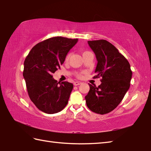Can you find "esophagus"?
<instances>
[{"label":"esophagus","mask_w":151,"mask_h":151,"mask_svg":"<svg viewBox=\"0 0 151 151\" xmlns=\"http://www.w3.org/2000/svg\"><path fill=\"white\" fill-rule=\"evenodd\" d=\"M82 84V82H75L73 83V84H74V86H78V85H80V84Z\"/></svg>","instance_id":"esophagus-1"}]
</instances>
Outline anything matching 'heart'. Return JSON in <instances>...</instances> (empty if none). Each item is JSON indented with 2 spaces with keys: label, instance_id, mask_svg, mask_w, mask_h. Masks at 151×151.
<instances>
[{
  "label": "heart",
  "instance_id": "heart-1",
  "mask_svg": "<svg viewBox=\"0 0 151 151\" xmlns=\"http://www.w3.org/2000/svg\"><path fill=\"white\" fill-rule=\"evenodd\" d=\"M85 52H84V53H85ZM83 53V54H84ZM69 56H70V54L69 53H68L66 55V56H65V61H67L69 60ZM82 76V74L81 73H79V74H77V76L78 77H81V76Z\"/></svg>",
  "mask_w": 151,
  "mask_h": 151
}]
</instances>
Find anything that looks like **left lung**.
I'll return each instance as SVG.
<instances>
[{
  "label": "left lung",
  "mask_w": 151,
  "mask_h": 151,
  "mask_svg": "<svg viewBox=\"0 0 151 151\" xmlns=\"http://www.w3.org/2000/svg\"><path fill=\"white\" fill-rule=\"evenodd\" d=\"M88 43L98 62L94 78L102 79L98 87L89 84L90 89L85 99L89 110L103 115L114 110L123 100L130 88L132 72L126 58L108 41Z\"/></svg>",
  "instance_id": "obj_1"
}]
</instances>
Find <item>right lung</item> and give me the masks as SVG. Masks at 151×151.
<instances>
[{"label": "right lung", "mask_w": 151, "mask_h": 151, "mask_svg": "<svg viewBox=\"0 0 151 151\" xmlns=\"http://www.w3.org/2000/svg\"><path fill=\"white\" fill-rule=\"evenodd\" d=\"M78 39L54 37L36 45L24 62L23 76L30 100L40 110L52 114L68 103L73 85L58 82L52 74L60 69L69 50Z\"/></svg>", "instance_id": "add662e5"}]
</instances>
